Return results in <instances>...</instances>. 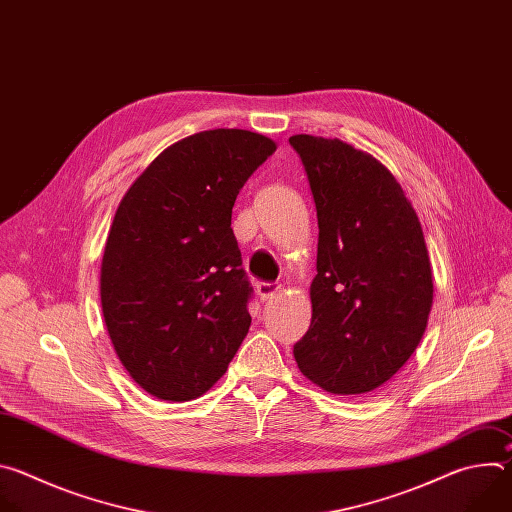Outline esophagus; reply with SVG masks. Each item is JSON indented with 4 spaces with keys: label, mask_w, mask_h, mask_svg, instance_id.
<instances>
[{
    "label": "esophagus",
    "mask_w": 512,
    "mask_h": 512,
    "mask_svg": "<svg viewBox=\"0 0 512 512\" xmlns=\"http://www.w3.org/2000/svg\"><path fill=\"white\" fill-rule=\"evenodd\" d=\"M281 291V287L277 283H267V281H261L257 283V296L261 302H267L271 298H275Z\"/></svg>",
    "instance_id": "34e87169"
}]
</instances>
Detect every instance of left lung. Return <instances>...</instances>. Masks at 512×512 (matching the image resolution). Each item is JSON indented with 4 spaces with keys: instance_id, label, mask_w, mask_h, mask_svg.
Masks as SVG:
<instances>
[{
    "instance_id": "left-lung-1",
    "label": "left lung",
    "mask_w": 512,
    "mask_h": 512,
    "mask_svg": "<svg viewBox=\"0 0 512 512\" xmlns=\"http://www.w3.org/2000/svg\"><path fill=\"white\" fill-rule=\"evenodd\" d=\"M289 143L306 166L320 231L298 369L334 395L371 393L397 375L427 328L433 277L421 223L369 152L306 133Z\"/></svg>"
}]
</instances>
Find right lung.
Instances as JSON below:
<instances>
[{
  "mask_svg": "<svg viewBox=\"0 0 512 512\" xmlns=\"http://www.w3.org/2000/svg\"><path fill=\"white\" fill-rule=\"evenodd\" d=\"M275 150L247 129L188 135L117 206L101 261L103 320L129 377L158 399L204 395L249 332L251 289L231 214Z\"/></svg>",
  "mask_w": 512,
  "mask_h": 512,
  "instance_id": "add662e5",
  "label": "right lung"
}]
</instances>
